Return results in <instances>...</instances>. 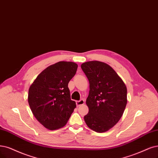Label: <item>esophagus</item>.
I'll list each match as a JSON object with an SVG mask.
<instances>
[{"label":"esophagus","instance_id":"34e87169","mask_svg":"<svg viewBox=\"0 0 158 158\" xmlns=\"http://www.w3.org/2000/svg\"><path fill=\"white\" fill-rule=\"evenodd\" d=\"M85 104V100L83 99H81V100L79 101H76V105H77V107H79L80 106H82V105Z\"/></svg>","mask_w":158,"mask_h":158}]
</instances>
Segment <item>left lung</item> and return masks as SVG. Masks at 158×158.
I'll use <instances>...</instances> for the list:
<instances>
[{"label": "left lung", "mask_w": 158, "mask_h": 158, "mask_svg": "<svg viewBox=\"0 0 158 158\" xmlns=\"http://www.w3.org/2000/svg\"><path fill=\"white\" fill-rule=\"evenodd\" d=\"M89 81L86 103L89 113L86 125L98 133L106 132L120 120L127 104V88L123 81L107 64L89 61L81 64Z\"/></svg>", "instance_id": "8db88e82"}]
</instances>
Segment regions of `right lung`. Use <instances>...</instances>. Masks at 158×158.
Returning a JSON list of instances; mask_svg holds the SVG:
<instances>
[{
    "label": "right lung",
    "instance_id": "right-lung-1",
    "mask_svg": "<svg viewBox=\"0 0 158 158\" xmlns=\"http://www.w3.org/2000/svg\"><path fill=\"white\" fill-rule=\"evenodd\" d=\"M77 67L73 62L52 64L38 75L29 88V106L35 118L47 129L64 127L76 107L68 85Z\"/></svg>",
    "mask_w": 158,
    "mask_h": 158
}]
</instances>
